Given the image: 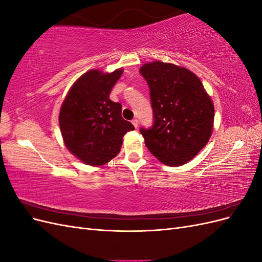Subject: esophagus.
Returning a JSON list of instances; mask_svg holds the SVG:
<instances>
[{
	"instance_id": "1",
	"label": "esophagus",
	"mask_w": 262,
	"mask_h": 262,
	"mask_svg": "<svg viewBox=\"0 0 262 262\" xmlns=\"http://www.w3.org/2000/svg\"><path fill=\"white\" fill-rule=\"evenodd\" d=\"M132 124L134 125V128H138V125H139V120H138V119H133V120H132Z\"/></svg>"
}]
</instances>
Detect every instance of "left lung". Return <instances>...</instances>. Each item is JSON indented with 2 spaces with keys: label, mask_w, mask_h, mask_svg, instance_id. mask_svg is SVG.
Here are the masks:
<instances>
[{
  "label": "left lung",
  "mask_w": 262,
  "mask_h": 262,
  "mask_svg": "<svg viewBox=\"0 0 262 262\" xmlns=\"http://www.w3.org/2000/svg\"><path fill=\"white\" fill-rule=\"evenodd\" d=\"M149 87L154 113L150 129H141L145 145L158 161L181 166L209 142L214 105L191 71L172 63L153 61L140 68Z\"/></svg>",
  "instance_id": "left-lung-1"
}]
</instances>
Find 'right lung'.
<instances>
[{
  "instance_id": "right-lung-1",
  "label": "right lung",
  "mask_w": 262,
  "mask_h": 262,
  "mask_svg": "<svg viewBox=\"0 0 262 262\" xmlns=\"http://www.w3.org/2000/svg\"><path fill=\"white\" fill-rule=\"evenodd\" d=\"M123 73L91 70L74 82L63 100L59 123L67 148L86 165L101 166L120 152L123 136L134 130L121 116L122 106L109 99Z\"/></svg>"
}]
</instances>
